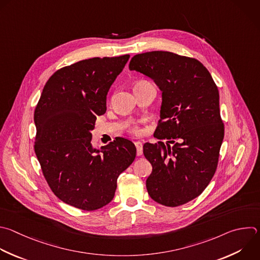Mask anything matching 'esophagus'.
I'll list each match as a JSON object with an SVG mask.
<instances>
[{
    "mask_svg": "<svg viewBox=\"0 0 260 260\" xmlns=\"http://www.w3.org/2000/svg\"><path fill=\"white\" fill-rule=\"evenodd\" d=\"M135 146L137 148V155L141 156L143 154V144L141 142H135Z\"/></svg>",
    "mask_w": 260,
    "mask_h": 260,
    "instance_id": "esophagus-1",
    "label": "esophagus"
}]
</instances>
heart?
Returning a JSON list of instances; mask_svg holds the SVG:
<instances>
[{"mask_svg": "<svg viewBox=\"0 0 260 260\" xmlns=\"http://www.w3.org/2000/svg\"><path fill=\"white\" fill-rule=\"evenodd\" d=\"M144 82H147V81H140V82H138V83H144ZM138 83H137V84H138ZM128 131H129L131 134H133V135H135V136H138V135H140V134L142 133L141 127H140V126L138 125V123L135 122V121H133V122L129 123Z\"/></svg>", "mask_w": 260, "mask_h": 260, "instance_id": "b5f03b06", "label": "heart"}]
</instances>
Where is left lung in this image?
I'll use <instances>...</instances> for the list:
<instances>
[{"label":"left lung","mask_w":260,"mask_h":260,"mask_svg":"<svg viewBox=\"0 0 260 260\" xmlns=\"http://www.w3.org/2000/svg\"><path fill=\"white\" fill-rule=\"evenodd\" d=\"M128 67L151 77L162 91L154 137L174 144L143 146L152 165L148 194L167 207L184 205L202 194L217 168L224 136L217 85L199 60L172 52L135 55Z\"/></svg>","instance_id":"obj_1"}]
</instances>
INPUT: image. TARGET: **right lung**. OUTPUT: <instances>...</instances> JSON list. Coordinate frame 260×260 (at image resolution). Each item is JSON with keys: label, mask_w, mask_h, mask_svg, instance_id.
<instances>
[{"label": "right lung", "mask_w": 260, "mask_h": 260, "mask_svg": "<svg viewBox=\"0 0 260 260\" xmlns=\"http://www.w3.org/2000/svg\"><path fill=\"white\" fill-rule=\"evenodd\" d=\"M129 55L91 58L58 69L35 109V152L50 189L64 203L93 211L110 203L117 178L135 160L133 142L115 138L92 148L97 115L106 112L111 84Z\"/></svg>", "instance_id": "right-lung-1"}]
</instances>
